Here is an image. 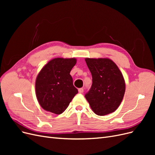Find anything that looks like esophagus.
<instances>
[{
	"mask_svg": "<svg viewBox=\"0 0 155 155\" xmlns=\"http://www.w3.org/2000/svg\"><path fill=\"white\" fill-rule=\"evenodd\" d=\"M78 91H79V93H80V94H82L83 92V88H79L78 89Z\"/></svg>",
	"mask_w": 155,
	"mask_h": 155,
	"instance_id": "1",
	"label": "esophagus"
}]
</instances>
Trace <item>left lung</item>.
<instances>
[{
	"mask_svg": "<svg viewBox=\"0 0 155 155\" xmlns=\"http://www.w3.org/2000/svg\"><path fill=\"white\" fill-rule=\"evenodd\" d=\"M92 77V84L85 97L98 116L114 112L120 106L125 91L122 73L108 58H85Z\"/></svg>",
	"mask_w": 155,
	"mask_h": 155,
	"instance_id": "8db88e82",
	"label": "left lung"
}]
</instances>
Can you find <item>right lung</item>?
I'll list each match as a JSON object with an SVG mask.
<instances>
[{"label":"right lung","instance_id":"add662e5","mask_svg":"<svg viewBox=\"0 0 155 155\" xmlns=\"http://www.w3.org/2000/svg\"><path fill=\"white\" fill-rule=\"evenodd\" d=\"M76 61V58L53 59L37 75L36 97L44 110L55 114H61L78 94V89L74 86L70 74Z\"/></svg>","mask_w":155,"mask_h":155}]
</instances>
